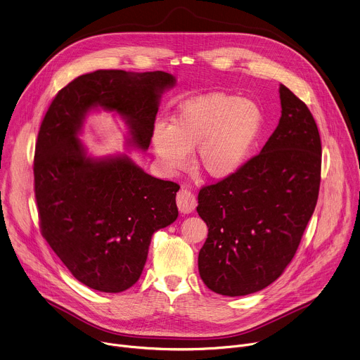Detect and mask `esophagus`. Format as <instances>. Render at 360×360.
Returning <instances> with one entry per match:
<instances>
[{
  "mask_svg": "<svg viewBox=\"0 0 360 360\" xmlns=\"http://www.w3.org/2000/svg\"><path fill=\"white\" fill-rule=\"evenodd\" d=\"M176 205H178V208H179L181 212L189 214L196 207V198L189 189L181 188L178 195H176Z\"/></svg>",
  "mask_w": 360,
  "mask_h": 360,
  "instance_id": "1",
  "label": "esophagus"
}]
</instances>
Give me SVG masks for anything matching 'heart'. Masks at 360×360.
Instances as JSON below:
<instances>
[{
    "instance_id": "1",
    "label": "heart",
    "mask_w": 360,
    "mask_h": 360,
    "mask_svg": "<svg viewBox=\"0 0 360 360\" xmlns=\"http://www.w3.org/2000/svg\"><path fill=\"white\" fill-rule=\"evenodd\" d=\"M264 112L256 102L239 95L215 92L184 102L171 125H157L152 146L168 172L186 167L188 152L196 149L193 167L214 179L236 174L258 142Z\"/></svg>"
}]
</instances>
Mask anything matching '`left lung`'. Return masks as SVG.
<instances>
[{
  "label": "left lung",
  "instance_id": "left-lung-1",
  "mask_svg": "<svg viewBox=\"0 0 360 360\" xmlns=\"http://www.w3.org/2000/svg\"><path fill=\"white\" fill-rule=\"evenodd\" d=\"M282 117L262 150L232 176L205 185L198 214L208 226L199 275L225 296L258 292L295 256L319 196L322 145L318 125L281 84Z\"/></svg>",
  "mask_w": 360,
  "mask_h": 360
}]
</instances>
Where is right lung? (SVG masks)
<instances>
[{"label":"right lung","mask_w":360,"mask_h":360,"mask_svg":"<svg viewBox=\"0 0 360 360\" xmlns=\"http://www.w3.org/2000/svg\"><path fill=\"white\" fill-rule=\"evenodd\" d=\"M164 71L98 70L58 91L41 122L34 155L39 229L72 276L91 289L124 292L139 279L153 232L178 218L179 185L143 172L127 157L88 158L77 138L92 107L115 111L132 142L148 149Z\"/></svg>","instance_id":"1"}]
</instances>
